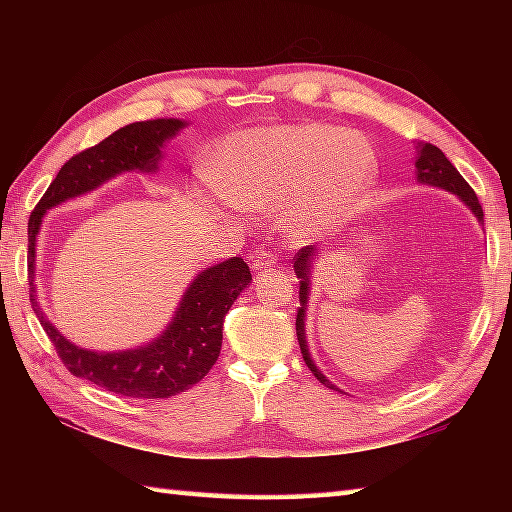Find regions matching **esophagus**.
<instances>
[{
    "label": "esophagus",
    "mask_w": 512,
    "mask_h": 512,
    "mask_svg": "<svg viewBox=\"0 0 512 512\" xmlns=\"http://www.w3.org/2000/svg\"><path fill=\"white\" fill-rule=\"evenodd\" d=\"M275 262H277V259H275L273 253H266V250H262V253H255L253 255V273L262 275V273L268 271V268H273Z\"/></svg>",
    "instance_id": "esophagus-1"
}]
</instances>
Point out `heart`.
<instances>
[{
	"label": "heart",
	"instance_id": "heart-1",
	"mask_svg": "<svg viewBox=\"0 0 512 512\" xmlns=\"http://www.w3.org/2000/svg\"><path fill=\"white\" fill-rule=\"evenodd\" d=\"M210 180L225 203L266 212L293 241H318L345 228L377 185L368 142L329 124L239 131L216 151Z\"/></svg>",
	"mask_w": 512,
	"mask_h": 512
}]
</instances>
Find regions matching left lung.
<instances>
[{
    "instance_id": "left-lung-1",
    "label": "left lung",
    "mask_w": 512,
    "mask_h": 512,
    "mask_svg": "<svg viewBox=\"0 0 512 512\" xmlns=\"http://www.w3.org/2000/svg\"><path fill=\"white\" fill-rule=\"evenodd\" d=\"M415 178H418L420 185H429V187H438L445 189V192L454 194L458 201L467 205L476 221L483 223V210L479 198H476L474 189L465 183V178L456 171L452 162L445 158V153L438 149V146L427 144V142H418V155H415ZM318 248L316 246H305L298 250L296 259H293V271H296L298 280H300V307H298V318H296V334H298V343H300V352L302 359H305L307 368L314 372V377L325 384L332 391L343 393L339 386H334L329 381L323 370H318V366L311 359L309 354V345H307V329H305V318H307V305H309V296H311V275H314V262L318 259Z\"/></svg>"
}]
</instances>
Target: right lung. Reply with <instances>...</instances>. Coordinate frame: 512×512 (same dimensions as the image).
<instances>
[{
    "label": "right lung",
    "instance_id": "right-lung-1",
    "mask_svg": "<svg viewBox=\"0 0 512 512\" xmlns=\"http://www.w3.org/2000/svg\"><path fill=\"white\" fill-rule=\"evenodd\" d=\"M185 126V119L171 117L135 121L119 128L63 164L29 219L31 307L58 357L74 377L135 400H164L185 393L210 372L221 352L225 314L253 282L248 264L241 257H230L198 273L185 289L169 325L153 341L128 350L97 352L65 339L42 311L36 293V237L51 207L90 194L126 171H158L164 144Z\"/></svg>",
    "mask_w": 512,
    "mask_h": 512
}]
</instances>
